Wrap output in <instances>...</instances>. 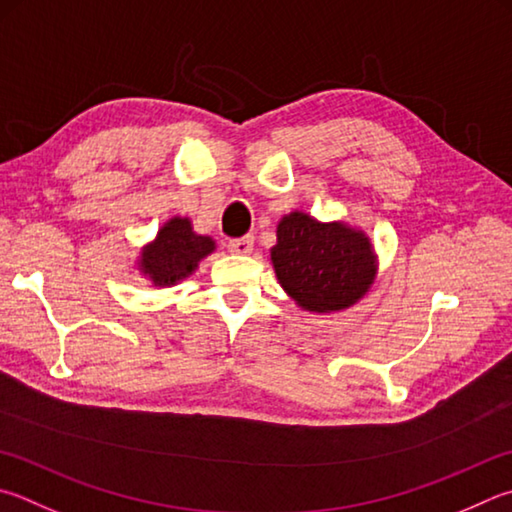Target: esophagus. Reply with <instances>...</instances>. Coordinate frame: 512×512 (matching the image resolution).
Segmentation results:
<instances>
[{"mask_svg":"<svg viewBox=\"0 0 512 512\" xmlns=\"http://www.w3.org/2000/svg\"><path fill=\"white\" fill-rule=\"evenodd\" d=\"M255 239L246 235V237H237V239H230L228 241V250L232 255H248L250 250H253Z\"/></svg>","mask_w":512,"mask_h":512,"instance_id":"obj_1","label":"esophagus"}]
</instances>
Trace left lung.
I'll use <instances>...</instances> for the list:
<instances>
[{
	"label": "left lung",
	"mask_w": 512,
	"mask_h": 512,
	"mask_svg": "<svg viewBox=\"0 0 512 512\" xmlns=\"http://www.w3.org/2000/svg\"><path fill=\"white\" fill-rule=\"evenodd\" d=\"M277 282L306 311L349 309L376 280V255L365 232L345 221L291 212L277 224L271 248Z\"/></svg>",
	"instance_id": "left-lung-1"
}]
</instances>
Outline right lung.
<instances>
[{"label":"right lung","mask_w":512,"mask_h":512,"mask_svg":"<svg viewBox=\"0 0 512 512\" xmlns=\"http://www.w3.org/2000/svg\"><path fill=\"white\" fill-rule=\"evenodd\" d=\"M215 250V239L197 235L188 217H172L159 235L141 250L138 271L154 286H174L194 273L203 257Z\"/></svg>","instance_id":"right-lung-1"}]
</instances>
